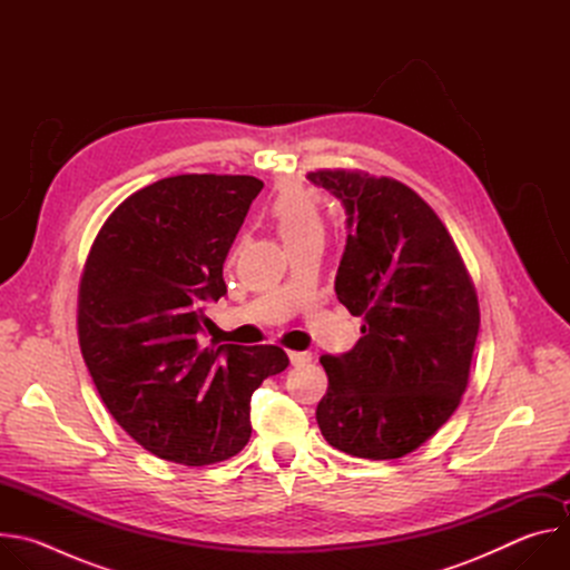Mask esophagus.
<instances>
[{
	"instance_id": "1",
	"label": "esophagus",
	"mask_w": 570,
	"mask_h": 570,
	"mask_svg": "<svg viewBox=\"0 0 570 570\" xmlns=\"http://www.w3.org/2000/svg\"><path fill=\"white\" fill-rule=\"evenodd\" d=\"M288 361L293 365H302V363L311 361V354H306V352H288Z\"/></svg>"
}]
</instances>
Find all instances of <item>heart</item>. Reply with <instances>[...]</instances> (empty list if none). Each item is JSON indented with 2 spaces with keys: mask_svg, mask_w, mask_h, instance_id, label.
Returning <instances> with one entry per match:
<instances>
[{
  "mask_svg": "<svg viewBox=\"0 0 570 570\" xmlns=\"http://www.w3.org/2000/svg\"><path fill=\"white\" fill-rule=\"evenodd\" d=\"M271 218L286 248L295 246V243L308 236H322L320 209L304 189H282L271 205Z\"/></svg>",
  "mask_w": 570,
  "mask_h": 570,
  "instance_id": "obj_1",
  "label": "heart"
}]
</instances>
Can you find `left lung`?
I'll list each match as a JSON object with an SVG mask.
<instances>
[{"label": "left lung", "instance_id": "left-lung-1", "mask_svg": "<svg viewBox=\"0 0 570 570\" xmlns=\"http://www.w3.org/2000/svg\"><path fill=\"white\" fill-rule=\"evenodd\" d=\"M347 214L336 295L363 317L347 354L320 358L330 387L317 426L334 449L394 460L455 413L480 327L473 282L438 214L392 178L313 171Z\"/></svg>", "mask_w": 570, "mask_h": 570}]
</instances>
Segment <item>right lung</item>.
Listing matches in <instances>:
<instances>
[{
    "mask_svg": "<svg viewBox=\"0 0 570 570\" xmlns=\"http://www.w3.org/2000/svg\"><path fill=\"white\" fill-rule=\"evenodd\" d=\"M264 183L187 174L128 196L99 229L78 286V343L117 424L161 460L203 466L248 444L250 396L288 356L205 341V306Z\"/></svg>",
    "mask_w": 570,
    "mask_h": 570,
    "instance_id": "add662e5",
    "label": "right lung"
}]
</instances>
